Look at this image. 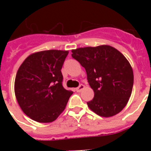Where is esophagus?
Segmentation results:
<instances>
[{
    "instance_id": "obj_1",
    "label": "esophagus",
    "mask_w": 151,
    "mask_h": 151,
    "mask_svg": "<svg viewBox=\"0 0 151 151\" xmlns=\"http://www.w3.org/2000/svg\"><path fill=\"white\" fill-rule=\"evenodd\" d=\"M84 88H85V85H80L78 88H76V90L77 92H80L82 90V89H84Z\"/></svg>"
}]
</instances>
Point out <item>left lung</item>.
Listing matches in <instances>:
<instances>
[{
	"mask_svg": "<svg viewBox=\"0 0 151 151\" xmlns=\"http://www.w3.org/2000/svg\"><path fill=\"white\" fill-rule=\"evenodd\" d=\"M72 57L85 69L94 98L87 102L103 117L116 115L127 104L132 91V68L122 53L109 45L80 47Z\"/></svg>",
	"mask_w": 151,
	"mask_h": 151,
	"instance_id": "obj_1",
	"label": "left lung"
}]
</instances>
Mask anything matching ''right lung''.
Returning a JSON list of instances; mask_svg holds the SVG:
<instances>
[{"label":"right lung","instance_id":"right-lung-1","mask_svg":"<svg viewBox=\"0 0 151 151\" xmlns=\"http://www.w3.org/2000/svg\"><path fill=\"white\" fill-rule=\"evenodd\" d=\"M68 54L58 50L37 52L19 68L14 84L17 102L23 113L36 122L55 120L73 94L62 85L61 69Z\"/></svg>","mask_w":151,"mask_h":151}]
</instances>
